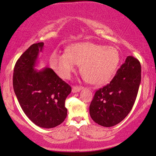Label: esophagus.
I'll list each match as a JSON object with an SVG mask.
<instances>
[{
  "label": "esophagus",
  "instance_id": "obj_1",
  "mask_svg": "<svg viewBox=\"0 0 156 156\" xmlns=\"http://www.w3.org/2000/svg\"><path fill=\"white\" fill-rule=\"evenodd\" d=\"M82 89V87L73 86V87H72V92H73V93L79 92V91H81V89Z\"/></svg>",
  "mask_w": 156,
  "mask_h": 156
}]
</instances>
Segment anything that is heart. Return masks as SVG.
Instances as JSON below:
<instances>
[{"label":"heart","instance_id":"heart-1","mask_svg":"<svg viewBox=\"0 0 156 156\" xmlns=\"http://www.w3.org/2000/svg\"><path fill=\"white\" fill-rule=\"evenodd\" d=\"M120 53L116 48L104 46L91 42L72 44L67 52H54L50 63L61 77L69 79L77 65L87 82L104 84L109 82L118 69Z\"/></svg>","mask_w":156,"mask_h":156}]
</instances>
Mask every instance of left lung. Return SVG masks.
I'll return each mask as SVG.
<instances>
[{
	"instance_id": "left-lung-1",
	"label": "left lung",
	"mask_w": 156,
	"mask_h": 156,
	"mask_svg": "<svg viewBox=\"0 0 156 156\" xmlns=\"http://www.w3.org/2000/svg\"><path fill=\"white\" fill-rule=\"evenodd\" d=\"M140 80V62L127 57L109 84L96 91L89 106L93 121L104 127L114 126L123 121L135 103Z\"/></svg>"
}]
</instances>
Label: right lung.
<instances>
[{"label": "right lung", "instance_id": "1", "mask_svg": "<svg viewBox=\"0 0 156 156\" xmlns=\"http://www.w3.org/2000/svg\"><path fill=\"white\" fill-rule=\"evenodd\" d=\"M43 42L30 47L16 62L12 84L19 104L35 125L51 129L61 124L67 115L65 104L71 87L49 67L35 69Z\"/></svg>", "mask_w": 156, "mask_h": 156}]
</instances>
